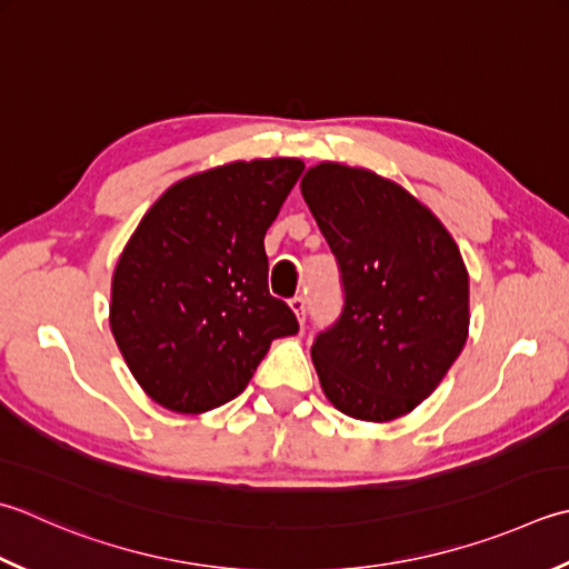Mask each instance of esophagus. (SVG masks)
<instances>
[{
    "instance_id": "34e87169",
    "label": "esophagus",
    "mask_w": 569,
    "mask_h": 569,
    "mask_svg": "<svg viewBox=\"0 0 569 569\" xmlns=\"http://www.w3.org/2000/svg\"><path fill=\"white\" fill-rule=\"evenodd\" d=\"M288 306H291V310L296 313L298 322H306V298L303 296H296L288 300Z\"/></svg>"
}]
</instances>
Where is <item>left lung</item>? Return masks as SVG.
Instances as JSON below:
<instances>
[{
	"label": "left lung",
	"mask_w": 569,
	"mask_h": 569,
	"mask_svg": "<svg viewBox=\"0 0 569 569\" xmlns=\"http://www.w3.org/2000/svg\"><path fill=\"white\" fill-rule=\"evenodd\" d=\"M300 192L342 278L345 306L310 355L342 415L392 421L437 389L469 338V271L451 233L405 187L320 162Z\"/></svg>",
	"instance_id": "1"
}]
</instances>
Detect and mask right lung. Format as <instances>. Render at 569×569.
Listing matches in <instances>:
<instances>
[{
    "mask_svg": "<svg viewBox=\"0 0 569 569\" xmlns=\"http://www.w3.org/2000/svg\"><path fill=\"white\" fill-rule=\"evenodd\" d=\"M303 172L296 158L229 162L172 184L122 249L110 330L144 395L202 415L247 389L298 320L269 293L263 237Z\"/></svg>",
    "mask_w": 569,
    "mask_h": 569,
    "instance_id": "1",
    "label": "right lung"
}]
</instances>
